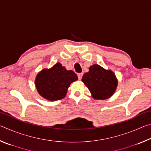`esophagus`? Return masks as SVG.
Segmentation results:
<instances>
[{
  "label": "esophagus",
  "mask_w": 151,
  "mask_h": 151,
  "mask_svg": "<svg viewBox=\"0 0 151 151\" xmlns=\"http://www.w3.org/2000/svg\"><path fill=\"white\" fill-rule=\"evenodd\" d=\"M83 73H78V74L77 76H78V78L79 80H81L82 77H83Z\"/></svg>",
  "instance_id": "1"
}]
</instances>
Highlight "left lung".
I'll return each mask as SVG.
<instances>
[{"mask_svg":"<svg viewBox=\"0 0 151 151\" xmlns=\"http://www.w3.org/2000/svg\"><path fill=\"white\" fill-rule=\"evenodd\" d=\"M82 81L87 86L93 98L104 100L111 96L115 91L117 82L115 75L98 65L89 68L88 73L84 74Z\"/></svg>","mask_w":151,"mask_h":151,"instance_id":"8db88e82","label":"left lung"}]
</instances>
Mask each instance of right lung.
Instances as JSON below:
<instances>
[{
    "label": "right lung",
    "instance_id": "right-lung-1",
    "mask_svg": "<svg viewBox=\"0 0 151 151\" xmlns=\"http://www.w3.org/2000/svg\"><path fill=\"white\" fill-rule=\"evenodd\" d=\"M78 80L73 70H67L60 63L50 69H44L38 74L35 85L39 93L48 101H57L66 96L68 86Z\"/></svg>",
    "mask_w": 151,
    "mask_h": 151
}]
</instances>
